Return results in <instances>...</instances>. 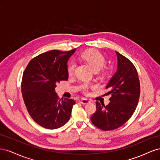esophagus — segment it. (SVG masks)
<instances>
[{
	"mask_svg": "<svg viewBox=\"0 0 160 160\" xmlns=\"http://www.w3.org/2000/svg\"><path fill=\"white\" fill-rule=\"evenodd\" d=\"M80 103L82 104H88L89 103H90V101L86 98H81L80 100Z\"/></svg>",
	"mask_w": 160,
	"mask_h": 160,
	"instance_id": "esophagus-1",
	"label": "esophagus"
}]
</instances>
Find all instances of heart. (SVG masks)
<instances>
[{"instance_id":"heart-1","label":"heart","mask_w":160,"mask_h":160,"mask_svg":"<svg viewBox=\"0 0 160 160\" xmlns=\"http://www.w3.org/2000/svg\"><path fill=\"white\" fill-rule=\"evenodd\" d=\"M81 58L82 60L88 63L93 70L95 71H99L105 66L106 63L105 58L102 53L95 49H89L81 53ZM76 65L75 62H72L67 67V73L69 76L73 75L75 72ZM93 86H90L88 84L84 83L82 85L81 88L85 92H87L89 88Z\"/></svg>"}]
</instances>
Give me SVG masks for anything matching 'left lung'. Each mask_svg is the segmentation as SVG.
<instances>
[{
	"label": "left lung",
	"instance_id": "1",
	"mask_svg": "<svg viewBox=\"0 0 160 160\" xmlns=\"http://www.w3.org/2000/svg\"><path fill=\"white\" fill-rule=\"evenodd\" d=\"M118 69L106 88L111 95L108 105L96 102L97 110L91 120L101 130L117 129L132 117L139 101L140 84L136 69L126 57L115 51Z\"/></svg>",
	"mask_w": 160,
	"mask_h": 160
}]
</instances>
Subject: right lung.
<instances>
[{"label": "right lung", "mask_w": 160, "mask_h": 160, "mask_svg": "<svg viewBox=\"0 0 160 160\" xmlns=\"http://www.w3.org/2000/svg\"><path fill=\"white\" fill-rule=\"evenodd\" d=\"M76 49L62 52L47 51L28 62L23 72L21 91L28 113L41 126L59 128L68 122L73 99H59L55 88L61 81H67V62Z\"/></svg>", "instance_id": "obj_1"}]
</instances>
